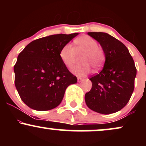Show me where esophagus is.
I'll list each match as a JSON object with an SVG mask.
<instances>
[{"label":"esophagus","mask_w":146,"mask_h":146,"mask_svg":"<svg viewBox=\"0 0 146 146\" xmlns=\"http://www.w3.org/2000/svg\"><path fill=\"white\" fill-rule=\"evenodd\" d=\"M83 80V79L82 78H78V82H82Z\"/></svg>","instance_id":"esophagus-1"}]
</instances>
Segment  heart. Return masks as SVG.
Returning a JSON list of instances; mask_svg holds the SVG:
<instances>
[{
	"label": "heart",
	"instance_id": "obj_1",
	"mask_svg": "<svg viewBox=\"0 0 146 146\" xmlns=\"http://www.w3.org/2000/svg\"><path fill=\"white\" fill-rule=\"evenodd\" d=\"M75 47L70 43L64 45L60 52V57L64 64L70 68L75 62L77 52L84 51L80 61L82 64L75 66L72 72L78 76H84L90 71V66L98 69L104 61V52L98 46V42L89 36H82L74 40Z\"/></svg>",
	"mask_w": 146,
	"mask_h": 146
}]
</instances>
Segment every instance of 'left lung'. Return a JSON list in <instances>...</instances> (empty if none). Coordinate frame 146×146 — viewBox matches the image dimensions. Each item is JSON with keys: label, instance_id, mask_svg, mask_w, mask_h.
Masks as SVG:
<instances>
[{"label": "left lung", "instance_id": "1", "mask_svg": "<svg viewBox=\"0 0 146 146\" xmlns=\"http://www.w3.org/2000/svg\"><path fill=\"white\" fill-rule=\"evenodd\" d=\"M104 52V66L90 78L92 88L85 95L87 106L97 113L108 115L119 111L131 98L137 68L128 49L121 42L103 32H88Z\"/></svg>", "mask_w": 146, "mask_h": 146}]
</instances>
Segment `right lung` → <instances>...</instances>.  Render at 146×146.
<instances>
[{
  "mask_svg": "<svg viewBox=\"0 0 146 146\" xmlns=\"http://www.w3.org/2000/svg\"><path fill=\"white\" fill-rule=\"evenodd\" d=\"M56 34L35 40L19 53L14 65L15 86L21 100L36 110H48L61 103L65 90L78 81L64 64L60 52L78 36Z\"/></svg>",
  "mask_w": 146,
  "mask_h": 146,
  "instance_id": "add662e5",
  "label": "right lung"
}]
</instances>
